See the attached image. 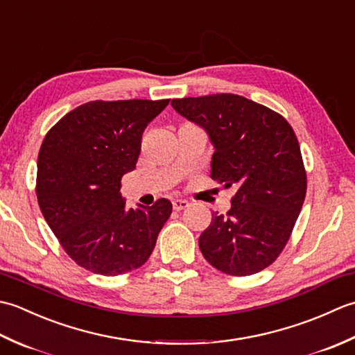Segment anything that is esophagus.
<instances>
[{
    "label": "esophagus",
    "mask_w": 355,
    "mask_h": 355,
    "mask_svg": "<svg viewBox=\"0 0 355 355\" xmlns=\"http://www.w3.org/2000/svg\"><path fill=\"white\" fill-rule=\"evenodd\" d=\"M189 206H191L189 201H186V200H173L172 201V207H173V210H177V212H180V210H184Z\"/></svg>",
    "instance_id": "obj_1"
}]
</instances>
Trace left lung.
I'll list each match as a JSON object with an SVG mask.
<instances>
[{
  "instance_id": "obj_1",
  "label": "left lung",
  "mask_w": 355,
  "mask_h": 355,
  "mask_svg": "<svg viewBox=\"0 0 355 355\" xmlns=\"http://www.w3.org/2000/svg\"><path fill=\"white\" fill-rule=\"evenodd\" d=\"M214 143L210 177L235 187L232 207L215 214L198 239L216 270L250 276L271 266L291 236L306 193V172L291 125L243 96L221 93L171 102Z\"/></svg>"
}]
</instances>
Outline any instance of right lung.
Wrapping results in <instances>:
<instances>
[{
	"label": "right lung",
	"mask_w": 355,
	"mask_h": 355,
	"mask_svg": "<svg viewBox=\"0 0 355 355\" xmlns=\"http://www.w3.org/2000/svg\"><path fill=\"white\" fill-rule=\"evenodd\" d=\"M162 101H92L45 134L36 197L65 253L96 275L117 276L145 263L172 214L169 200L126 209L122 177L135 169L141 134L168 107Z\"/></svg>",
	"instance_id": "obj_1"
}]
</instances>
